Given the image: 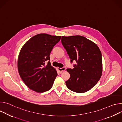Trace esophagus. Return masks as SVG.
Segmentation results:
<instances>
[{
	"instance_id": "obj_1",
	"label": "esophagus",
	"mask_w": 122,
	"mask_h": 122,
	"mask_svg": "<svg viewBox=\"0 0 122 122\" xmlns=\"http://www.w3.org/2000/svg\"><path fill=\"white\" fill-rule=\"evenodd\" d=\"M58 71L60 72V73H62V71H65L66 68H65V67H62V68H58Z\"/></svg>"
}]
</instances>
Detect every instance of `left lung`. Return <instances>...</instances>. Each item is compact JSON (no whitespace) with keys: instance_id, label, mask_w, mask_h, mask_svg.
<instances>
[{"instance_id":"obj_1","label":"left lung","mask_w":122,"mask_h":122,"mask_svg":"<svg viewBox=\"0 0 122 122\" xmlns=\"http://www.w3.org/2000/svg\"><path fill=\"white\" fill-rule=\"evenodd\" d=\"M61 42L71 59L75 61L73 68H67L70 78L66 81L67 87L76 93L90 90L100 79L102 72L101 51L95 43L79 36H62Z\"/></svg>"}]
</instances>
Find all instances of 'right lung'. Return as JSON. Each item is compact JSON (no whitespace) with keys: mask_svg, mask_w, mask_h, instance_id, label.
<instances>
[{"mask_svg":"<svg viewBox=\"0 0 122 122\" xmlns=\"http://www.w3.org/2000/svg\"><path fill=\"white\" fill-rule=\"evenodd\" d=\"M60 36L40 34L29 39L23 46L19 55L18 69L19 75L30 89L38 93L50 90L57 76L51 66L50 55Z\"/></svg>","mask_w":122,"mask_h":122,"instance_id":"add662e5","label":"right lung"}]
</instances>
